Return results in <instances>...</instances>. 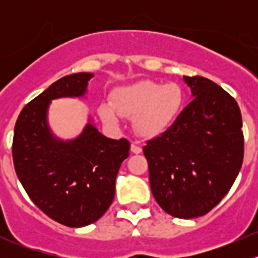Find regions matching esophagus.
<instances>
[{
	"instance_id": "obj_1",
	"label": "esophagus",
	"mask_w": 258,
	"mask_h": 258,
	"mask_svg": "<svg viewBox=\"0 0 258 258\" xmlns=\"http://www.w3.org/2000/svg\"><path fill=\"white\" fill-rule=\"evenodd\" d=\"M131 151L134 153H136V155H139V153H141L142 152V148L140 147L139 145L136 144V142H132V145H131Z\"/></svg>"
}]
</instances>
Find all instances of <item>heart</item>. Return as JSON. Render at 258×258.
I'll list each match as a JSON object with an SVG mask.
<instances>
[{
	"mask_svg": "<svg viewBox=\"0 0 258 258\" xmlns=\"http://www.w3.org/2000/svg\"><path fill=\"white\" fill-rule=\"evenodd\" d=\"M184 95L177 83L142 80L116 88L110 103H101L98 113L108 124H117L119 116H132L140 135L156 136L177 119L183 107Z\"/></svg>",
	"mask_w": 258,
	"mask_h": 258,
	"instance_id": "1",
	"label": "heart"
}]
</instances>
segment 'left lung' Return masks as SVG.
I'll list each match as a JSON object with an SVG mask.
<instances>
[{
    "instance_id": "1",
    "label": "left lung",
    "mask_w": 258,
    "mask_h": 258,
    "mask_svg": "<svg viewBox=\"0 0 258 258\" xmlns=\"http://www.w3.org/2000/svg\"><path fill=\"white\" fill-rule=\"evenodd\" d=\"M194 100L172 126L146 142L150 184L168 215L195 218L227 195L243 161V132L235 98L213 81L183 76Z\"/></svg>"
}]
</instances>
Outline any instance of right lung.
<instances>
[{
    "label": "right lung",
    "instance_id": "1",
    "mask_svg": "<svg viewBox=\"0 0 258 258\" xmlns=\"http://www.w3.org/2000/svg\"><path fill=\"white\" fill-rule=\"evenodd\" d=\"M92 74L64 76L21 111L15 124L12 157L17 177L31 201L69 227L96 222L111 206L119 166L130 155L126 139L111 140L88 123L74 141L52 136L49 101L83 96Z\"/></svg>",
    "mask_w": 258,
    "mask_h": 258
}]
</instances>
